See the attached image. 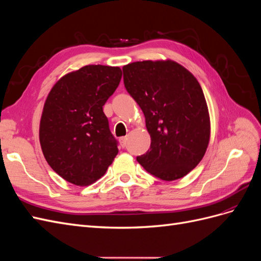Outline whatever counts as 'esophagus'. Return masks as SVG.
<instances>
[{
	"instance_id": "1",
	"label": "esophagus",
	"mask_w": 261,
	"mask_h": 261,
	"mask_svg": "<svg viewBox=\"0 0 261 261\" xmlns=\"http://www.w3.org/2000/svg\"><path fill=\"white\" fill-rule=\"evenodd\" d=\"M126 141H127V137H121L120 138V143H121L122 147L126 146Z\"/></svg>"
}]
</instances>
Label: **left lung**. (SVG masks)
I'll list each match as a JSON object with an SVG mask.
<instances>
[{
    "label": "left lung",
    "mask_w": 261,
    "mask_h": 261,
    "mask_svg": "<svg viewBox=\"0 0 261 261\" xmlns=\"http://www.w3.org/2000/svg\"><path fill=\"white\" fill-rule=\"evenodd\" d=\"M123 73L151 138L137 161L160 179L184 177L201 161L210 140L208 106L198 81L172 60L129 63Z\"/></svg>",
    "instance_id": "1"
}]
</instances>
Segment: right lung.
I'll use <instances>...</instances> for the list:
<instances>
[{
    "label": "right lung",
    "mask_w": 261,
    "mask_h": 261,
    "mask_svg": "<svg viewBox=\"0 0 261 261\" xmlns=\"http://www.w3.org/2000/svg\"><path fill=\"white\" fill-rule=\"evenodd\" d=\"M121 78L117 66L86 65L61 77L46 97L39 140L46 162L69 183L90 185L114 161L117 141L102 107Z\"/></svg>",
    "instance_id": "add662e5"
}]
</instances>
